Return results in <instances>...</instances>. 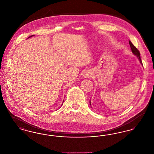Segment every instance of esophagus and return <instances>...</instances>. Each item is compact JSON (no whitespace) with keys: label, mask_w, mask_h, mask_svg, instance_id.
I'll return each mask as SVG.
<instances>
[{"label":"esophagus","mask_w":154,"mask_h":154,"mask_svg":"<svg viewBox=\"0 0 154 154\" xmlns=\"http://www.w3.org/2000/svg\"><path fill=\"white\" fill-rule=\"evenodd\" d=\"M91 75V72L89 70H86L84 73L83 74V76L85 79H88Z\"/></svg>","instance_id":"esophagus-1"}]
</instances>
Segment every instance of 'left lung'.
<instances>
[{
	"mask_svg": "<svg viewBox=\"0 0 154 154\" xmlns=\"http://www.w3.org/2000/svg\"><path fill=\"white\" fill-rule=\"evenodd\" d=\"M129 45L131 46V50H132V53L136 56L137 57V59L139 60L140 62V63L143 65V63H142V61L141 60V58H140V52L135 47L133 44H132V42L131 41H129ZM89 103H90V105H91V100H89Z\"/></svg>",
	"mask_w": 154,
	"mask_h": 154,
	"instance_id": "obj_1",
	"label": "left lung"
}]
</instances>
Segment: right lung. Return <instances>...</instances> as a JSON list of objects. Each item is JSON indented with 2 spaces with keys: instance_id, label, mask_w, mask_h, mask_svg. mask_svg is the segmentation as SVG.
Wrapping results in <instances>:
<instances>
[{
  "instance_id": "obj_1",
  "label": "right lung",
  "mask_w": 154,
  "mask_h": 154,
  "mask_svg": "<svg viewBox=\"0 0 154 154\" xmlns=\"http://www.w3.org/2000/svg\"><path fill=\"white\" fill-rule=\"evenodd\" d=\"M32 36H33V35H32V36H30L28 38H29V37H31Z\"/></svg>"
}]
</instances>
